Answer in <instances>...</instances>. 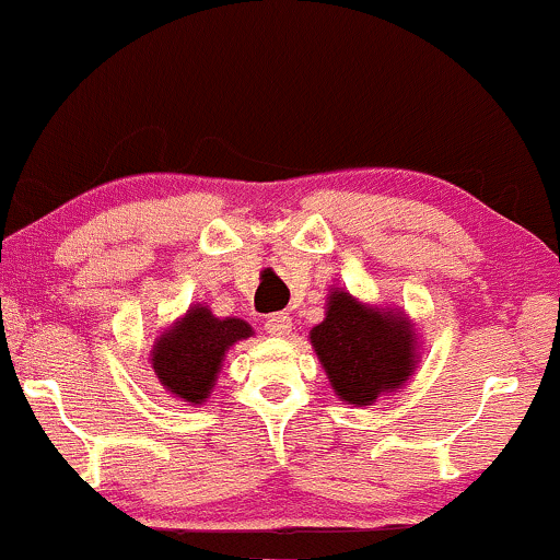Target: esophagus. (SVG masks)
Masks as SVG:
<instances>
[{"label":"esophagus","mask_w":560,"mask_h":560,"mask_svg":"<svg viewBox=\"0 0 560 560\" xmlns=\"http://www.w3.org/2000/svg\"><path fill=\"white\" fill-rule=\"evenodd\" d=\"M266 329H268V335H273V337L290 335L292 318L287 316V313H270L268 322H266Z\"/></svg>","instance_id":"1"}]
</instances>
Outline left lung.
<instances>
[{"instance_id":"8db88e82","label":"left lung","mask_w":560,"mask_h":560,"mask_svg":"<svg viewBox=\"0 0 560 560\" xmlns=\"http://www.w3.org/2000/svg\"><path fill=\"white\" fill-rule=\"evenodd\" d=\"M311 342L342 401L366 407L398 388L415 370V340L404 316L366 308L348 292H331L327 318L311 329Z\"/></svg>"}]
</instances>
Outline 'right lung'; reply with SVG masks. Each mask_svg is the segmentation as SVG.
Listing matches in <instances>:
<instances>
[{
	"instance_id": "obj_1",
	"label": "right lung",
	"mask_w": 560,
	"mask_h": 560,
	"mask_svg": "<svg viewBox=\"0 0 560 560\" xmlns=\"http://www.w3.org/2000/svg\"><path fill=\"white\" fill-rule=\"evenodd\" d=\"M249 335L252 327L242 318H214L207 308H194L159 337L151 355L153 372L177 398L201 404L210 396L225 350Z\"/></svg>"
}]
</instances>
